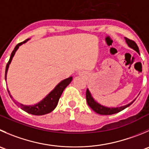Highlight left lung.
<instances>
[{"label": "left lung", "instance_id": "obj_1", "mask_svg": "<svg viewBox=\"0 0 149 149\" xmlns=\"http://www.w3.org/2000/svg\"><path fill=\"white\" fill-rule=\"evenodd\" d=\"M125 41H126L127 44L129 46L130 48H132V49H134L135 51H136L138 54L139 53V49H138V45L136 44V43L135 42L132 40L129 39L127 38H125ZM86 102H87L88 105L95 112H96L97 113H99L100 115H111L114 114V113H119L120 111H122V110L125 109L126 108H127L128 106L131 105L132 102L135 100H133L132 102H131L130 103L127 104L126 105H124V106L121 107H117V108H108V107L103 106V105H100V103H98L95 100L93 97H92V95H91L90 92L89 91V89H86Z\"/></svg>", "mask_w": 149, "mask_h": 149}]
</instances>
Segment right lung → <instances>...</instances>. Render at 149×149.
Returning a JSON list of instances; mask_svg holds the SVG:
<instances>
[{
  "label": "right lung",
  "instance_id": "1",
  "mask_svg": "<svg viewBox=\"0 0 149 149\" xmlns=\"http://www.w3.org/2000/svg\"><path fill=\"white\" fill-rule=\"evenodd\" d=\"M28 40H30V38L28 39H26L25 41H24L23 42L19 43V44H17L15 47L14 49L13 50V52H11V57H10L9 60H8V63L6 65V72H5V79L6 81V75H7V71H8V67H9V65L11 63V60H12L13 57L15 54L16 52L18 49L19 47L22 45V44H24V43L27 42ZM72 79H73V77H69L68 79H64L62 81H60L57 86H55L54 89L52 91H51V92L48 94L44 99L41 101H40L38 103L35 104V105H23L22 103H19L18 102L14 100L13 99L12 96L10 95V92L8 89V92L9 94L10 97H11V99L14 101L15 104L17 105H19V107H20L22 110L24 111L27 113H30V114L33 115H36V116H41V115H44L47 114V113H50L54 108H56V106L57 105V103H58L59 99H60V96L63 94V92L64 91V89L67 87L69 85V84L71 82Z\"/></svg>",
  "mask_w": 149,
  "mask_h": 149
}]
</instances>
